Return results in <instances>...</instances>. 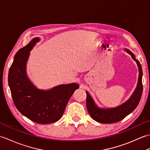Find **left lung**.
Returning <instances> with one entry per match:
<instances>
[{"instance_id":"1","label":"left lung","mask_w":150,"mask_h":150,"mask_svg":"<svg viewBox=\"0 0 150 150\" xmlns=\"http://www.w3.org/2000/svg\"><path fill=\"white\" fill-rule=\"evenodd\" d=\"M125 51L129 55H131L132 58L136 62L138 66L139 78L137 86L131 97L127 101L115 108H104L99 107L91 95L88 94V92L86 91V108H87L90 115L95 121L107 124V123H113L121 121L137 108L139 101L141 100L143 89L142 83V67L139 61L135 58V56L134 53L126 49H125Z\"/></svg>"}]
</instances>
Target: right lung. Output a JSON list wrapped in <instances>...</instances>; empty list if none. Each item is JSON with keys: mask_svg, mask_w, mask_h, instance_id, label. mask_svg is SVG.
Wrapping results in <instances>:
<instances>
[{"mask_svg": "<svg viewBox=\"0 0 150 150\" xmlns=\"http://www.w3.org/2000/svg\"><path fill=\"white\" fill-rule=\"evenodd\" d=\"M39 41V38H34L16 53L8 73V84L13 103L22 114L35 122L49 124L62 117L70 98L79 86L73 83L42 90L33 83L27 75L26 65L30 51Z\"/></svg>", "mask_w": 150, "mask_h": 150, "instance_id": "obj_1", "label": "right lung"}]
</instances>
